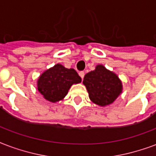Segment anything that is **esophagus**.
Returning a JSON list of instances; mask_svg holds the SVG:
<instances>
[{
	"label": "esophagus",
	"instance_id": "obj_1",
	"mask_svg": "<svg viewBox=\"0 0 156 156\" xmlns=\"http://www.w3.org/2000/svg\"><path fill=\"white\" fill-rule=\"evenodd\" d=\"M84 72H79V76L81 77L82 79H83V77H84Z\"/></svg>",
	"mask_w": 156,
	"mask_h": 156
}]
</instances>
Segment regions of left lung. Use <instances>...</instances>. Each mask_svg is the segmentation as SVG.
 <instances>
[{
	"label": "left lung",
	"mask_w": 156,
	"mask_h": 156,
	"mask_svg": "<svg viewBox=\"0 0 156 156\" xmlns=\"http://www.w3.org/2000/svg\"><path fill=\"white\" fill-rule=\"evenodd\" d=\"M85 85L89 98L99 106L111 105L122 93V83L115 73L103 65H97L94 71L84 76Z\"/></svg>",
	"instance_id": "left-lung-1"
}]
</instances>
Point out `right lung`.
<instances>
[{
  "instance_id": "right-lung-1",
  "label": "right lung",
  "mask_w": 156,
  "mask_h": 156,
  "mask_svg": "<svg viewBox=\"0 0 156 156\" xmlns=\"http://www.w3.org/2000/svg\"><path fill=\"white\" fill-rule=\"evenodd\" d=\"M81 81L73 68H66L58 63L41 73L37 80V89L45 99L56 103L63 99L72 85Z\"/></svg>"
}]
</instances>
